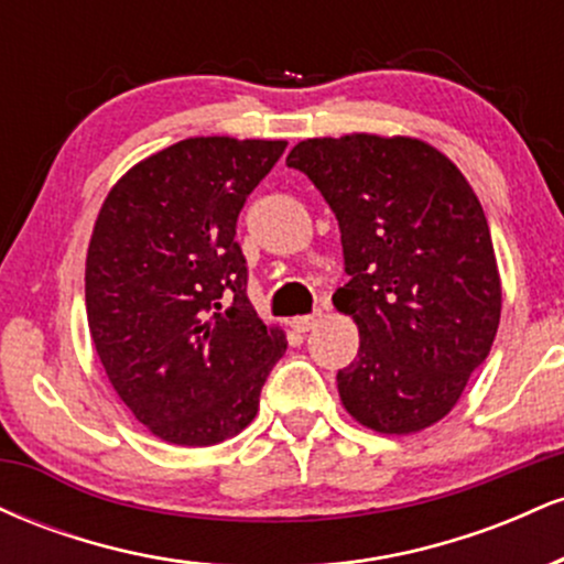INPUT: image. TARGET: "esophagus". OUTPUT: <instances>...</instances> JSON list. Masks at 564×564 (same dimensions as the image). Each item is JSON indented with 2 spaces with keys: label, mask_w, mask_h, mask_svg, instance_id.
I'll list each match as a JSON object with an SVG mask.
<instances>
[{
  "label": "esophagus",
  "mask_w": 564,
  "mask_h": 564,
  "mask_svg": "<svg viewBox=\"0 0 564 564\" xmlns=\"http://www.w3.org/2000/svg\"><path fill=\"white\" fill-rule=\"evenodd\" d=\"M321 318H323V310H315L313 315H300V318L291 321V326H294L296 332H310V328H313Z\"/></svg>",
  "instance_id": "obj_1"
}]
</instances>
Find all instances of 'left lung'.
<instances>
[{
    "label": "left lung",
    "mask_w": 564,
    "mask_h": 564,
    "mask_svg": "<svg viewBox=\"0 0 564 564\" xmlns=\"http://www.w3.org/2000/svg\"><path fill=\"white\" fill-rule=\"evenodd\" d=\"M339 219L349 281L334 307L360 334L336 373L349 416L413 435L448 416L501 321V275L485 212L458 166L416 138L352 132L291 148Z\"/></svg>",
    "instance_id": "left-lung-1"
}]
</instances>
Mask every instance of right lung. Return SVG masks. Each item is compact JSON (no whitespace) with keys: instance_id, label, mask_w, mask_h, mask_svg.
<instances>
[{"instance_id":"right-lung-1","label":"right lung","mask_w":564,"mask_h":564,"mask_svg":"<svg viewBox=\"0 0 564 564\" xmlns=\"http://www.w3.org/2000/svg\"><path fill=\"white\" fill-rule=\"evenodd\" d=\"M286 140L187 138L111 187L84 270L108 381L151 435L204 448L254 422L286 334L246 296L236 223Z\"/></svg>"}]
</instances>
